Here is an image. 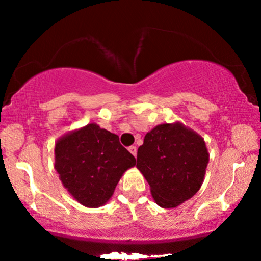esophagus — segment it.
Listing matches in <instances>:
<instances>
[{
    "instance_id": "34e87169",
    "label": "esophagus",
    "mask_w": 261,
    "mask_h": 261,
    "mask_svg": "<svg viewBox=\"0 0 261 261\" xmlns=\"http://www.w3.org/2000/svg\"><path fill=\"white\" fill-rule=\"evenodd\" d=\"M128 149H129V152L132 153V154H133L134 156H137V152H138V149H137V147H135V146H130V147L128 148Z\"/></svg>"
}]
</instances>
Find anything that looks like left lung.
Listing matches in <instances>:
<instances>
[{
	"mask_svg": "<svg viewBox=\"0 0 261 261\" xmlns=\"http://www.w3.org/2000/svg\"><path fill=\"white\" fill-rule=\"evenodd\" d=\"M209 153L204 139L180 122L163 123L145 135L137 167L162 208L191 198L204 180Z\"/></svg>",
	"mask_w": 261,
	"mask_h": 261,
	"instance_id": "1",
	"label": "left lung"
}]
</instances>
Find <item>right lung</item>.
Masks as SVG:
<instances>
[{
    "label": "right lung",
    "mask_w": 261,
    "mask_h": 261,
    "mask_svg": "<svg viewBox=\"0 0 261 261\" xmlns=\"http://www.w3.org/2000/svg\"><path fill=\"white\" fill-rule=\"evenodd\" d=\"M135 165V158L119 137L96 123L70 132L55 148V169L64 188L88 208L106 204L120 178Z\"/></svg>",
    "instance_id": "obj_1"
}]
</instances>
